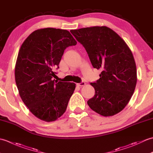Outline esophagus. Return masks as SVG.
Wrapping results in <instances>:
<instances>
[{"instance_id": "obj_1", "label": "esophagus", "mask_w": 153, "mask_h": 153, "mask_svg": "<svg viewBox=\"0 0 153 153\" xmlns=\"http://www.w3.org/2000/svg\"><path fill=\"white\" fill-rule=\"evenodd\" d=\"M85 85V83L84 82H82V83H77V85L78 87H83Z\"/></svg>"}]
</instances>
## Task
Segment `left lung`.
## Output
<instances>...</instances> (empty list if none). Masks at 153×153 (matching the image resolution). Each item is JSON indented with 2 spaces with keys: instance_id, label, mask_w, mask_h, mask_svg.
<instances>
[{
  "instance_id": "left-lung-1",
  "label": "left lung",
  "mask_w": 153,
  "mask_h": 153,
  "mask_svg": "<svg viewBox=\"0 0 153 153\" xmlns=\"http://www.w3.org/2000/svg\"><path fill=\"white\" fill-rule=\"evenodd\" d=\"M85 47L94 68L101 70L100 78L91 83L95 93L87 104L103 116L121 112L130 100L137 83L134 56L124 40L106 26L70 30Z\"/></svg>"
}]
</instances>
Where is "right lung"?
I'll use <instances>...</instances> for the list:
<instances>
[{
    "label": "right lung",
    "instance_id": "obj_1",
    "mask_svg": "<svg viewBox=\"0 0 153 153\" xmlns=\"http://www.w3.org/2000/svg\"><path fill=\"white\" fill-rule=\"evenodd\" d=\"M76 44L68 30L47 27L32 32L19 48L15 66L19 96L43 121L54 122L66 112L76 83L53 79L64 50Z\"/></svg>",
    "mask_w": 153,
    "mask_h": 153
}]
</instances>
